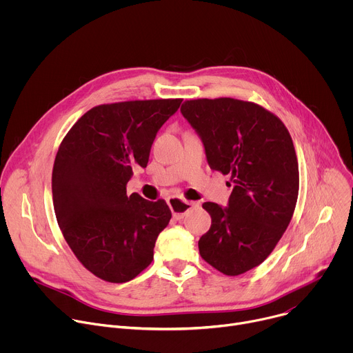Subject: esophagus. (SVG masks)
I'll use <instances>...</instances> for the list:
<instances>
[{"instance_id":"1","label":"esophagus","mask_w":353,"mask_h":353,"mask_svg":"<svg viewBox=\"0 0 353 353\" xmlns=\"http://www.w3.org/2000/svg\"><path fill=\"white\" fill-rule=\"evenodd\" d=\"M168 204L173 212V216L176 219H183L184 215L191 210L194 208L196 204L192 203V201H185V199H181V198H177V196H172L168 199Z\"/></svg>"}]
</instances>
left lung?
Instances as JSON below:
<instances>
[{"mask_svg": "<svg viewBox=\"0 0 353 353\" xmlns=\"http://www.w3.org/2000/svg\"><path fill=\"white\" fill-rule=\"evenodd\" d=\"M205 148L208 165L230 176L228 207L204 203L210 230L199 254L225 275L260 265L290 223L299 166L285 124L264 108L219 97L185 100L180 109Z\"/></svg>", "mask_w": 353, "mask_h": 353, "instance_id": "left-lung-1", "label": "left lung"}]
</instances>
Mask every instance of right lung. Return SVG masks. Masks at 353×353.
Segmentation results:
<instances>
[{
  "label": "right lung",
  "instance_id": "add662e5",
  "mask_svg": "<svg viewBox=\"0 0 353 353\" xmlns=\"http://www.w3.org/2000/svg\"><path fill=\"white\" fill-rule=\"evenodd\" d=\"M181 99L132 100L86 112L63 139L52 190L59 226L72 253L97 278L123 283L154 260L172 211L163 199L127 195L132 168H146L161 127Z\"/></svg>",
  "mask_w": 353,
  "mask_h": 353
}]
</instances>
